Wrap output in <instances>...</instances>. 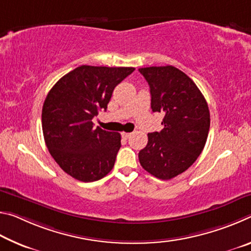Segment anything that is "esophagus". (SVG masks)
<instances>
[{
    "mask_svg": "<svg viewBox=\"0 0 251 251\" xmlns=\"http://www.w3.org/2000/svg\"><path fill=\"white\" fill-rule=\"evenodd\" d=\"M130 135H131L130 133H122V136H123V137H124V138H128Z\"/></svg>",
    "mask_w": 251,
    "mask_h": 251,
    "instance_id": "34e87169",
    "label": "esophagus"
}]
</instances>
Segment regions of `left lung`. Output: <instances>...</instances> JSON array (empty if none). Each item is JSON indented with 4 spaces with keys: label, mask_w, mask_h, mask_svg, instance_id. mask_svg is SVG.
<instances>
[{
    "label": "left lung",
    "mask_w": 251,
    "mask_h": 251,
    "mask_svg": "<svg viewBox=\"0 0 251 251\" xmlns=\"http://www.w3.org/2000/svg\"><path fill=\"white\" fill-rule=\"evenodd\" d=\"M151 88V109L164 115L160 131L148 134L139 151L142 167L168 180L187 171L205 147L210 114L205 97L184 72L172 65L138 70Z\"/></svg>",
    "instance_id": "obj_1"
}]
</instances>
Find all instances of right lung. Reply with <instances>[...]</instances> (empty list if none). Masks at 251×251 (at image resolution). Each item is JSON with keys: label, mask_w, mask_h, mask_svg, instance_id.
Here are the masks:
<instances>
[{"label": "right lung", "mask_w": 251, "mask_h": 251, "mask_svg": "<svg viewBox=\"0 0 251 251\" xmlns=\"http://www.w3.org/2000/svg\"><path fill=\"white\" fill-rule=\"evenodd\" d=\"M134 67L82 65L63 76L46 96L42 128L50 154L75 179L91 182L112 171L121 134L96 127L93 118L107 109L113 91Z\"/></svg>", "instance_id": "1"}]
</instances>
